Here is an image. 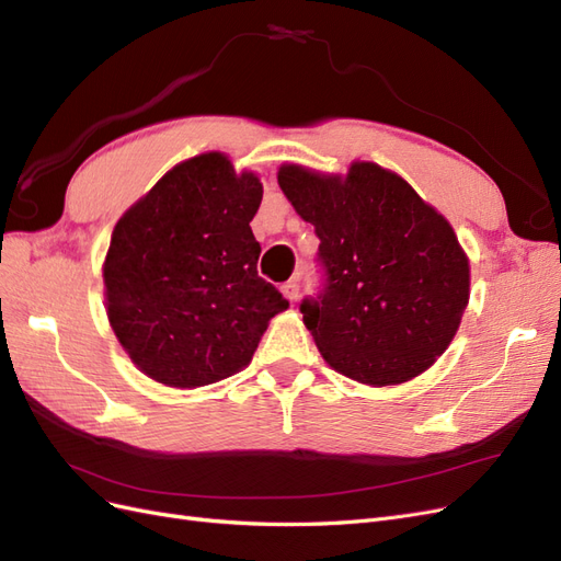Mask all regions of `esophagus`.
Listing matches in <instances>:
<instances>
[{
    "mask_svg": "<svg viewBox=\"0 0 561 561\" xmlns=\"http://www.w3.org/2000/svg\"><path fill=\"white\" fill-rule=\"evenodd\" d=\"M299 276H295V278H290V280H287L285 285H283V293H285V297L287 299H290L293 304L299 299Z\"/></svg>",
    "mask_w": 561,
    "mask_h": 561,
    "instance_id": "34e87169",
    "label": "esophagus"
}]
</instances>
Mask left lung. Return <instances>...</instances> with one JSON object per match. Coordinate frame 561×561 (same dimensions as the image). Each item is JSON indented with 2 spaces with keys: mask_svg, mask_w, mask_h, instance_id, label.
Wrapping results in <instances>:
<instances>
[{
  "mask_svg": "<svg viewBox=\"0 0 561 561\" xmlns=\"http://www.w3.org/2000/svg\"><path fill=\"white\" fill-rule=\"evenodd\" d=\"M278 184L320 239L325 293L299 309L325 363L375 388L426 371L470 299L468 254L445 215L371 161L346 175L283 163Z\"/></svg>",
  "mask_w": 561,
  "mask_h": 561,
  "instance_id": "8db88e82",
  "label": "left lung"
}]
</instances>
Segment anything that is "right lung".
<instances>
[{
  "label": "right lung",
  "mask_w": 561,
  "mask_h": 561,
  "mask_svg": "<svg viewBox=\"0 0 561 561\" xmlns=\"http://www.w3.org/2000/svg\"><path fill=\"white\" fill-rule=\"evenodd\" d=\"M262 182L222 151L178 163L118 217L103 264L110 325L133 365L198 388L250 365L290 304L257 276Z\"/></svg>",
  "instance_id": "add662e5"
}]
</instances>
